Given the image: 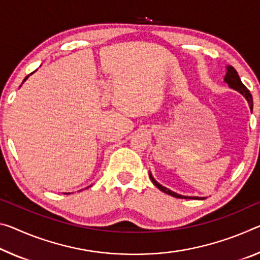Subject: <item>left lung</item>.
I'll list each match as a JSON object with an SVG mask.
<instances>
[{"label":"left lung","mask_w":260,"mask_h":260,"mask_svg":"<svg viewBox=\"0 0 260 260\" xmlns=\"http://www.w3.org/2000/svg\"><path fill=\"white\" fill-rule=\"evenodd\" d=\"M224 81L226 82V83L229 84L230 88H233L235 90H237L238 92H241L243 96L245 97V100L248 101L249 105H250V109L251 111H252V108H253V102H252V96H251L250 91L248 90V88L242 83L241 78L240 76H238V74L236 72V69H235L234 67H232V66H228V68H226V74H225V77H224ZM149 177L151 179L152 184L155 185L156 187L159 188L160 191L167 193V194L171 196V197H175V198H178V199H205V198H198V197H185V196H180V194H177V193L170 191V189L162 186V185L158 184L156 180L152 178L151 174H149Z\"/></svg>","instance_id":"obj_1"}]
</instances>
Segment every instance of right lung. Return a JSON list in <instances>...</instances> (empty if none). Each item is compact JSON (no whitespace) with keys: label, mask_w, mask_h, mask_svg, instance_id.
Wrapping results in <instances>:
<instances>
[{"label":"right lung","mask_w":260,"mask_h":260,"mask_svg":"<svg viewBox=\"0 0 260 260\" xmlns=\"http://www.w3.org/2000/svg\"><path fill=\"white\" fill-rule=\"evenodd\" d=\"M27 77H28V76H26V77H25V78H24V81H25V80H26V78H27Z\"/></svg>","instance_id":"1"}]
</instances>
